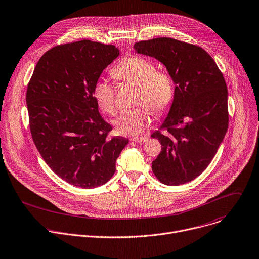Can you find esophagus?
<instances>
[{
	"label": "esophagus",
	"mask_w": 259,
	"mask_h": 259,
	"mask_svg": "<svg viewBox=\"0 0 259 259\" xmlns=\"http://www.w3.org/2000/svg\"><path fill=\"white\" fill-rule=\"evenodd\" d=\"M149 140L148 136H143V137H136V138H130V142L132 143H137V144H143L146 143Z\"/></svg>",
	"instance_id": "esophagus-1"
}]
</instances>
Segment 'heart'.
I'll return each mask as SVG.
<instances>
[{
  "instance_id": "heart-1",
  "label": "heart",
  "mask_w": 259,
  "mask_h": 259,
  "mask_svg": "<svg viewBox=\"0 0 259 259\" xmlns=\"http://www.w3.org/2000/svg\"><path fill=\"white\" fill-rule=\"evenodd\" d=\"M112 76L121 82L138 84L137 103L148 105L157 114L166 112L175 97L174 81L169 74L157 71L156 65L143 57L130 56L114 65ZM94 97L98 106L113 115L117 111L115 87L105 78H99L94 85ZM151 123V112L147 106L124 110L114 122L116 131L131 136L142 135Z\"/></svg>"
}]
</instances>
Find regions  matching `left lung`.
Instances as JSON below:
<instances>
[{
	"label": "left lung",
	"mask_w": 259,
	"mask_h": 259,
	"mask_svg": "<svg viewBox=\"0 0 259 259\" xmlns=\"http://www.w3.org/2000/svg\"><path fill=\"white\" fill-rule=\"evenodd\" d=\"M134 49L160 61L176 84L166 119L152 134L162 146L153 172L169 186L190 182L208 166L228 128L224 76L213 58L194 44L162 37L136 42Z\"/></svg>",
	"instance_id": "1"
}]
</instances>
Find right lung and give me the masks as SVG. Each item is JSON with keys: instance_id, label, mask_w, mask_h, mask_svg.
<instances>
[{"instance_id": "obj_1", "label": "right lung", "mask_w": 259, "mask_h": 259, "mask_svg": "<svg viewBox=\"0 0 259 259\" xmlns=\"http://www.w3.org/2000/svg\"><path fill=\"white\" fill-rule=\"evenodd\" d=\"M114 45L90 40L57 45L38 61L27 90L30 130L45 163L83 189L108 182L128 138L109 136L94 85L119 57Z\"/></svg>"}]
</instances>
